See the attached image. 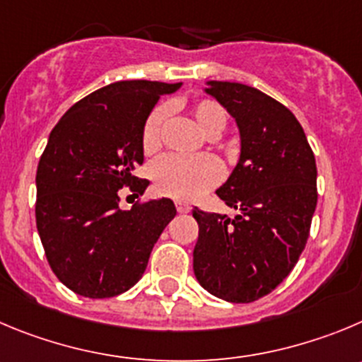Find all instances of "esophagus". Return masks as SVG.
<instances>
[{
    "label": "esophagus",
    "instance_id": "obj_1",
    "mask_svg": "<svg viewBox=\"0 0 362 362\" xmlns=\"http://www.w3.org/2000/svg\"><path fill=\"white\" fill-rule=\"evenodd\" d=\"M177 211L180 212V214H187V212L191 211V205L185 204V202H177Z\"/></svg>",
    "mask_w": 362,
    "mask_h": 362
}]
</instances>
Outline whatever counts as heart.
I'll return each mask as SVG.
<instances>
[{
    "label": "heart",
    "mask_w": 362,
    "mask_h": 362,
    "mask_svg": "<svg viewBox=\"0 0 362 362\" xmlns=\"http://www.w3.org/2000/svg\"><path fill=\"white\" fill-rule=\"evenodd\" d=\"M192 121L207 137L214 139L227 124V112L212 100H200L189 107ZM168 119V107H157L148 116L143 128L144 151L158 150L162 144V132ZM153 180L158 191L177 200H192L202 192L218 184L221 171L218 162L211 157H182L168 155L153 165Z\"/></svg>",
    "instance_id": "1"
}]
</instances>
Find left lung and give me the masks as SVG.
Here are the masks:
<instances>
[{
	"mask_svg": "<svg viewBox=\"0 0 362 362\" xmlns=\"http://www.w3.org/2000/svg\"><path fill=\"white\" fill-rule=\"evenodd\" d=\"M205 86L239 128V160L216 191L238 214L192 209L200 228L192 269L211 295L248 303L272 293L305 248L318 202L316 160L302 124L282 103L245 83Z\"/></svg>",
	"mask_w": 362,
	"mask_h": 362,
	"instance_id": "obj_1",
	"label": "left lung"
}]
</instances>
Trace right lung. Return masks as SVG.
<instances>
[{"mask_svg": "<svg viewBox=\"0 0 362 362\" xmlns=\"http://www.w3.org/2000/svg\"><path fill=\"white\" fill-rule=\"evenodd\" d=\"M182 83L121 80L74 103L49 134L37 165V230L57 279L87 298L139 282L155 243L177 216L170 198L121 211L117 191L143 194V128L158 98Z\"/></svg>", "mask_w": 362, "mask_h": 362, "instance_id": "right-lung-1", "label": "right lung"}]
</instances>
